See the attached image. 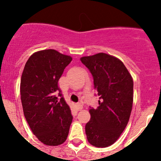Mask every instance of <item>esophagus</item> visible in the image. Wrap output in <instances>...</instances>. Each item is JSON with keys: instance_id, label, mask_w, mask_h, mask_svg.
Wrapping results in <instances>:
<instances>
[{"instance_id": "34e87169", "label": "esophagus", "mask_w": 161, "mask_h": 161, "mask_svg": "<svg viewBox=\"0 0 161 161\" xmlns=\"http://www.w3.org/2000/svg\"><path fill=\"white\" fill-rule=\"evenodd\" d=\"M75 108H76V110H77V111H80V110L82 109V104H81L80 103H77V104L75 105Z\"/></svg>"}]
</instances>
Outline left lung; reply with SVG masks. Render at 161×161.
<instances>
[{"label": "left lung", "instance_id": "obj_1", "mask_svg": "<svg viewBox=\"0 0 161 161\" xmlns=\"http://www.w3.org/2000/svg\"><path fill=\"white\" fill-rule=\"evenodd\" d=\"M93 78L99 107H90L86 134L91 145L108 147L125 129L133 103V80L122 61L104 53L81 58Z\"/></svg>", "mask_w": 161, "mask_h": 161}]
</instances>
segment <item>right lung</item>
I'll list each match as a JSON object with an SVG mask.
<instances>
[{
	"mask_svg": "<svg viewBox=\"0 0 161 161\" xmlns=\"http://www.w3.org/2000/svg\"><path fill=\"white\" fill-rule=\"evenodd\" d=\"M71 60L55 50H40L31 55L22 72L24 115L33 134L45 145H61L69 135L73 117L58 81Z\"/></svg>",
	"mask_w": 161,
	"mask_h": 161,
	"instance_id": "1",
	"label": "right lung"
}]
</instances>
